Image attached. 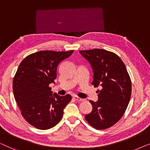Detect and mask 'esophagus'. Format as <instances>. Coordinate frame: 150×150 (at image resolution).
I'll return each instance as SVG.
<instances>
[{
    "label": "esophagus",
    "instance_id": "esophagus-1",
    "mask_svg": "<svg viewBox=\"0 0 150 150\" xmlns=\"http://www.w3.org/2000/svg\"><path fill=\"white\" fill-rule=\"evenodd\" d=\"M73 98L74 99V100H75L76 101H77V102H81V101L84 100L83 98H79V97H78L77 96H74L73 97Z\"/></svg>",
    "mask_w": 150,
    "mask_h": 150
}]
</instances>
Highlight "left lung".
Returning a JSON list of instances; mask_svg holds the SVG:
<instances>
[{"label": "left lung", "instance_id": "left-lung-1", "mask_svg": "<svg viewBox=\"0 0 150 150\" xmlns=\"http://www.w3.org/2000/svg\"><path fill=\"white\" fill-rule=\"evenodd\" d=\"M79 52L93 70L92 84L101 88L97 90L98 100H90L92 110L85 119L96 129H106L116 124L125 113L131 96V80L123 61L113 52L101 49Z\"/></svg>", "mask_w": 150, "mask_h": 150}]
</instances>
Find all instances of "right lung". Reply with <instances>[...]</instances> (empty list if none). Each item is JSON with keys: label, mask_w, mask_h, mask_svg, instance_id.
Segmentation results:
<instances>
[{"label": "right lung", "mask_w": 150, "mask_h": 150, "mask_svg": "<svg viewBox=\"0 0 150 150\" xmlns=\"http://www.w3.org/2000/svg\"><path fill=\"white\" fill-rule=\"evenodd\" d=\"M73 52L39 51L28 55L19 65L13 80L14 98L23 117L38 129L56 126L71 100L70 94H53L49 86L55 83L59 63Z\"/></svg>", "instance_id": "right-lung-1"}]
</instances>
